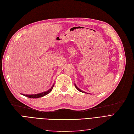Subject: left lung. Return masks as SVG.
<instances>
[{
    "mask_svg": "<svg viewBox=\"0 0 134 134\" xmlns=\"http://www.w3.org/2000/svg\"><path fill=\"white\" fill-rule=\"evenodd\" d=\"M75 87H76V88L77 89V90H78L79 91H80V92H83V93H86V92H83L82 91H81V90H80V89H79L77 87V86L76 85H75ZM88 94V93H87Z\"/></svg>",
    "mask_w": 134,
    "mask_h": 134,
    "instance_id": "left-lung-1",
    "label": "left lung"
}]
</instances>
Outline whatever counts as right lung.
I'll return each mask as SVG.
<instances>
[{"instance_id":"1","label":"right lung","mask_w":134,"mask_h":134,"mask_svg":"<svg viewBox=\"0 0 134 134\" xmlns=\"http://www.w3.org/2000/svg\"><path fill=\"white\" fill-rule=\"evenodd\" d=\"M54 86V85L52 86V87L49 89V90L47 91H46L44 92H43V93H38V94H31V95H28V94H21L22 95L25 96L26 97H28V98H40V97H42L44 96H46L47 94H48L53 89V87Z\"/></svg>"}]
</instances>
